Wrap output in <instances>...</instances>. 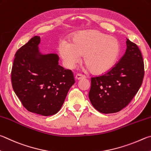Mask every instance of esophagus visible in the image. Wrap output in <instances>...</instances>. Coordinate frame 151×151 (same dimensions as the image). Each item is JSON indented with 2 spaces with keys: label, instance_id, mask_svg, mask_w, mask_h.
Wrapping results in <instances>:
<instances>
[{
  "label": "esophagus",
  "instance_id": "obj_1",
  "mask_svg": "<svg viewBox=\"0 0 151 151\" xmlns=\"http://www.w3.org/2000/svg\"><path fill=\"white\" fill-rule=\"evenodd\" d=\"M85 78V76L83 75H81V74H77V75H76L75 76V79L76 81H79V80H81V79H84Z\"/></svg>",
  "mask_w": 151,
  "mask_h": 151
}]
</instances>
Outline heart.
I'll return each mask as SVG.
<instances>
[{
    "instance_id": "b5f03b06",
    "label": "heart",
    "mask_w": 151,
    "mask_h": 151,
    "mask_svg": "<svg viewBox=\"0 0 151 151\" xmlns=\"http://www.w3.org/2000/svg\"><path fill=\"white\" fill-rule=\"evenodd\" d=\"M65 66L73 68L81 61L94 75H104L110 70L118 58L120 45L116 38L96 29L81 32L73 35L70 43L60 42L57 47Z\"/></svg>"
}]
</instances>
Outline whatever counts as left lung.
<instances>
[{
	"mask_svg": "<svg viewBox=\"0 0 151 151\" xmlns=\"http://www.w3.org/2000/svg\"><path fill=\"white\" fill-rule=\"evenodd\" d=\"M125 54L111 69L91 78L88 96L94 108L103 114L119 111L137 93L144 78L143 59L135 43L127 39Z\"/></svg>",
	"mask_w": 151,
	"mask_h": 151,
	"instance_id": "8db88e82",
	"label": "left lung"
}]
</instances>
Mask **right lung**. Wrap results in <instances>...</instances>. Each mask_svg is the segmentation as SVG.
I'll use <instances>...</instances> for the list:
<instances>
[{
    "mask_svg": "<svg viewBox=\"0 0 151 151\" xmlns=\"http://www.w3.org/2000/svg\"><path fill=\"white\" fill-rule=\"evenodd\" d=\"M40 37L34 36L15 54L11 81L24 108L44 116L57 114L75 83L72 70L59 65L56 54H41Z\"/></svg>",
    "mask_w": 151,
    "mask_h": 151,
    "instance_id": "right-lung-1",
    "label": "right lung"
}]
</instances>
